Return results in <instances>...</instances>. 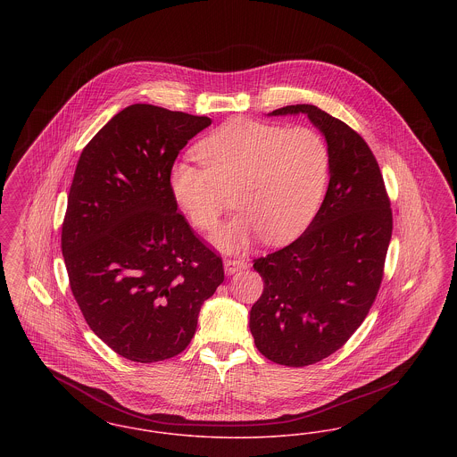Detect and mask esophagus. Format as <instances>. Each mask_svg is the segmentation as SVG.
<instances>
[{
  "instance_id": "34e87169",
  "label": "esophagus",
  "mask_w": 457,
  "mask_h": 457,
  "mask_svg": "<svg viewBox=\"0 0 457 457\" xmlns=\"http://www.w3.org/2000/svg\"><path fill=\"white\" fill-rule=\"evenodd\" d=\"M223 265H225V272L232 275L244 269L247 265V260H244V258H227Z\"/></svg>"
}]
</instances>
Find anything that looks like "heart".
<instances>
[{
	"label": "heart",
	"instance_id": "heart-1",
	"mask_svg": "<svg viewBox=\"0 0 457 457\" xmlns=\"http://www.w3.org/2000/svg\"><path fill=\"white\" fill-rule=\"evenodd\" d=\"M201 164L179 162L170 175L175 201L190 223L212 232L234 192L241 214L214 237L243 249L256 236L282 244L298 237L317 213L331 171L326 138L313 128L230 120L195 145Z\"/></svg>",
	"mask_w": 457,
	"mask_h": 457
}]
</instances>
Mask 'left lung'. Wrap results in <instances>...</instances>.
<instances>
[{
    "label": "left lung",
    "mask_w": 457,
    "mask_h": 457,
    "mask_svg": "<svg viewBox=\"0 0 457 457\" xmlns=\"http://www.w3.org/2000/svg\"><path fill=\"white\" fill-rule=\"evenodd\" d=\"M300 112L328 140L329 187L296 241L253 260L263 293L249 317L260 353L287 367L320 362L361 328L378 296L394 230L385 180L364 138L315 105H286L272 114Z\"/></svg>",
    "instance_id": "8db88e82"
}]
</instances>
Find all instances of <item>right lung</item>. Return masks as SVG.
Here are the masks:
<instances>
[{
	"label": "right lung",
	"mask_w": 457,
	"mask_h": 457,
	"mask_svg": "<svg viewBox=\"0 0 457 457\" xmlns=\"http://www.w3.org/2000/svg\"><path fill=\"white\" fill-rule=\"evenodd\" d=\"M212 120L151 104L118 112L83 149L62 223V254L87 324L128 361L182 353L223 262L179 212L170 175Z\"/></svg>",
	"instance_id": "obj_1"
}]
</instances>
